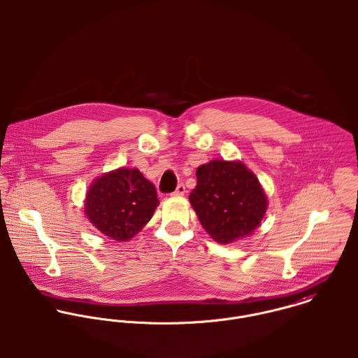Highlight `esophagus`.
Here are the masks:
<instances>
[{"label": "esophagus", "mask_w": 358, "mask_h": 358, "mask_svg": "<svg viewBox=\"0 0 358 358\" xmlns=\"http://www.w3.org/2000/svg\"><path fill=\"white\" fill-rule=\"evenodd\" d=\"M186 193V187H185V185H179L178 187H176V190L172 193V196H183Z\"/></svg>", "instance_id": "obj_1"}]
</instances>
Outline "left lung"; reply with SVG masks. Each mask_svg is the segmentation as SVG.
I'll return each mask as SVG.
<instances>
[{"instance_id":"obj_1","label":"left lung","mask_w":358,"mask_h":358,"mask_svg":"<svg viewBox=\"0 0 358 358\" xmlns=\"http://www.w3.org/2000/svg\"><path fill=\"white\" fill-rule=\"evenodd\" d=\"M189 200L205 231L220 244L247 237L260 226L267 197L255 173L241 161L212 159L197 168Z\"/></svg>"}]
</instances>
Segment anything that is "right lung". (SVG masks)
<instances>
[{
  "mask_svg": "<svg viewBox=\"0 0 358 358\" xmlns=\"http://www.w3.org/2000/svg\"><path fill=\"white\" fill-rule=\"evenodd\" d=\"M157 192L136 168H118L95 179L87 192L85 215L104 236L128 241L152 219Z\"/></svg>",
  "mask_w": 358,
  "mask_h": 358,
  "instance_id": "add662e5",
  "label": "right lung"
}]
</instances>
